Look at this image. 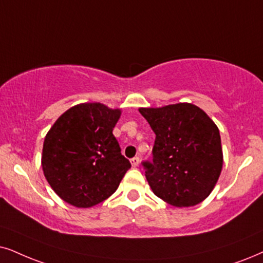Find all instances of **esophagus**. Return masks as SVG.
<instances>
[{
  "mask_svg": "<svg viewBox=\"0 0 263 263\" xmlns=\"http://www.w3.org/2000/svg\"><path fill=\"white\" fill-rule=\"evenodd\" d=\"M138 164H139V158H138V156H135V158L131 159V165L134 166V167H137Z\"/></svg>",
  "mask_w": 263,
  "mask_h": 263,
  "instance_id": "1",
  "label": "esophagus"
}]
</instances>
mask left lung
<instances>
[{"label":"left lung","mask_w":263,"mask_h":263,"mask_svg":"<svg viewBox=\"0 0 263 263\" xmlns=\"http://www.w3.org/2000/svg\"><path fill=\"white\" fill-rule=\"evenodd\" d=\"M155 134L153 162H143L152 191L176 208L205 200L223 165L218 127L192 103L139 108Z\"/></svg>","instance_id":"1"}]
</instances>
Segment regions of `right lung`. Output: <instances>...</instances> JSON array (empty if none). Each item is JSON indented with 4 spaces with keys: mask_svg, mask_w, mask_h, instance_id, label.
Here are the masks:
<instances>
[{
    "mask_svg": "<svg viewBox=\"0 0 263 263\" xmlns=\"http://www.w3.org/2000/svg\"><path fill=\"white\" fill-rule=\"evenodd\" d=\"M121 109L81 103L49 128L42 148V170L59 198L75 208H91L114 194L131 164L112 128Z\"/></svg>",
    "mask_w": 263,
    "mask_h": 263,
    "instance_id": "obj_1",
    "label": "right lung"
}]
</instances>
